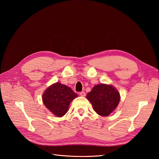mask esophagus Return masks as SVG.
Returning <instances> with one entry per match:
<instances>
[{
    "label": "esophagus",
    "instance_id": "esophagus-1",
    "mask_svg": "<svg viewBox=\"0 0 159 159\" xmlns=\"http://www.w3.org/2000/svg\"><path fill=\"white\" fill-rule=\"evenodd\" d=\"M80 95L81 96H82V97H84V96H85V93L84 91H81V92H80Z\"/></svg>",
    "mask_w": 159,
    "mask_h": 159
}]
</instances>
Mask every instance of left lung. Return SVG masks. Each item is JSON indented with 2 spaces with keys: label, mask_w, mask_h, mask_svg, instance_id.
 Listing matches in <instances>:
<instances>
[{
  "label": "left lung",
  "mask_w": 159,
  "mask_h": 159,
  "mask_svg": "<svg viewBox=\"0 0 159 159\" xmlns=\"http://www.w3.org/2000/svg\"><path fill=\"white\" fill-rule=\"evenodd\" d=\"M86 98L92 104L96 113L100 116L106 117L117 107L120 94L111 85L102 84L95 85Z\"/></svg>",
  "instance_id": "left-lung-1"
}]
</instances>
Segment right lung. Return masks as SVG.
<instances>
[{
  "label": "right lung",
  "mask_w": 159,
  "mask_h": 159,
  "mask_svg": "<svg viewBox=\"0 0 159 159\" xmlns=\"http://www.w3.org/2000/svg\"><path fill=\"white\" fill-rule=\"evenodd\" d=\"M77 97L78 94L70 88L57 82L45 90L42 101L53 115L60 117L68 112L71 102Z\"/></svg>",
  "instance_id": "add662e5"
}]
</instances>
